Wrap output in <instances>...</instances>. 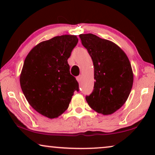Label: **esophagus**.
Here are the masks:
<instances>
[{
  "label": "esophagus",
  "mask_w": 155,
  "mask_h": 155,
  "mask_svg": "<svg viewBox=\"0 0 155 155\" xmlns=\"http://www.w3.org/2000/svg\"><path fill=\"white\" fill-rule=\"evenodd\" d=\"M77 80L79 83H80L82 81V75H80V76H78V77H77Z\"/></svg>",
  "instance_id": "1"
}]
</instances>
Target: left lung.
Segmentation results:
<instances>
[{
	"instance_id": "1",
	"label": "left lung",
	"mask_w": 155,
	"mask_h": 155,
	"mask_svg": "<svg viewBox=\"0 0 155 155\" xmlns=\"http://www.w3.org/2000/svg\"><path fill=\"white\" fill-rule=\"evenodd\" d=\"M82 44L88 51L94 65V85L89 106L103 115L114 114L124 104L133 83L130 61L117 44L93 34L80 35Z\"/></svg>"
}]
</instances>
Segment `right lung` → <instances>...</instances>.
I'll return each mask as SVG.
<instances>
[{
	"label": "right lung",
	"instance_id": "obj_1",
	"mask_svg": "<svg viewBox=\"0 0 155 155\" xmlns=\"http://www.w3.org/2000/svg\"><path fill=\"white\" fill-rule=\"evenodd\" d=\"M78 42L76 35L57 36L37 44L25 58L20 76L23 94L34 109L48 118L64 113L78 91L68 63Z\"/></svg>",
	"mask_w": 155,
	"mask_h": 155
}]
</instances>
